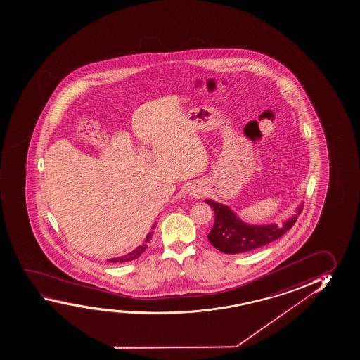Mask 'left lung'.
<instances>
[{
  "label": "left lung",
  "instance_id": "left-lung-1",
  "mask_svg": "<svg viewBox=\"0 0 360 360\" xmlns=\"http://www.w3.org/2000/svg\"><path fill=\"white\" fill-rule=\"evenodd\" d=\"M206 202L215 212V224L210 231L207 238L219 251L230 255L257 250L283 236L295 225L303 207V205H300L295 210V215L285 220L282 225H250L243 222L229 206L216 202L214 200L207 199Z\"/></svg>",
  "mask_w": 360,
  "mask_h": 360
}]
</instances>
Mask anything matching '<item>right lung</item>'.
Instances as JSON below:
<instances>
[{"instance_id": "add662e5", "label": "right lung", "mask_w": 360, "mask_h": 360, "mask_svg": "<svg viewBox=\"0 0 360 360\" xmlns=\"http://www.w3.org/2000/svg\"><path fill=\"white\" fill-rule=\"evenodd\" d=\"M156 222L153 225V229H155ZM151 236H153V232H149L146 237H145L144 243L143 245H140V246L136 247L135 250H133L131 252L127 253V255H124V256H120V257L117 258H110V259H108V262H129V261H134L136 258H139L141 256V253L144 252L145 250L148 248V243L150 242Z\"/></svg>"}]
</instances>
